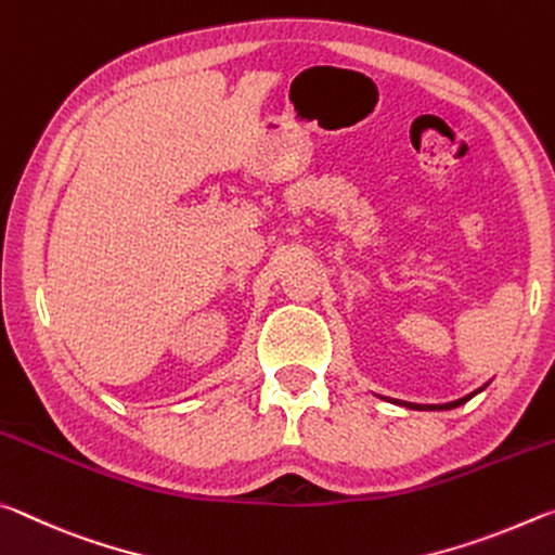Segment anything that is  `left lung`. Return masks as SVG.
Wrapping results in <instances>:
<instances>
[{
    "mask_svg": "<svg viewBox=\"0 0 555 555\" xmlns=\"http://www.w3.org/2000/svg\"><path fill=\"white\" fill-rule=\"evenodd\" d=\"M479 390H482V388H479ZM479 390H475V393H469V396H465V398H460V401H450V403H442V405H417V403H405V401H393V403L405 405V408H415V411H452V408L467 403L472 396L479 393Z\"/></svg>",
    "mask_w": 555,
    "mask_h": 555,
    "instance_id": "left-lung-1",
    "label": "left lung"
}]
</instances>
